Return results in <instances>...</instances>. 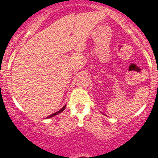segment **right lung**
<instances>
[{
	"mask_svg": "<svg viewBox=\"0 0 158 158\" xmlns=\"http://www.w3.org/2000/svg\"><path fill=\"white\" fill-rule=\"evenodd\" d=\"M65 107H66V105H64V107H63V108H61V109H60V111L56 112V113H55V114H51V115H50V116H48V117H47V118H51V117H54V116H55V115H57V114H60L61 112H63L64 110V108H65Z\"/></svg>",
	"mask_w": 158,
	"mask_h": 158,
	"instance_id": "right-lung-1",
	"label": "right lung"
}]
</instances>
